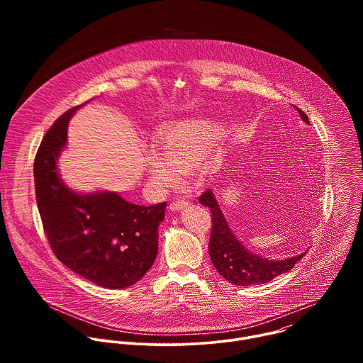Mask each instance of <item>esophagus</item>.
I'll list each match as a JSON object with an SVG mask.
<instances>
[{
	"label": "esophagus",
	"instance_id": "esophagus-1",
	"mask_svg": "<svg viewBox=\"0 0 363 363\" xmlns=\"http://www.w3.org/2000/svg\"><path fill=\"white\" fill-rule=\"evenodd\" d=\"M185 206H188V201L184 199V198H181V199H177V201L171 202L169 210H171V211H179V210L185 208Z\"/></svg>",
	"mask_w": 363,
	"mask_h": 363
}]
</instances>
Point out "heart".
<instances>
[{
    "label": "heart",
    "instance_id": "b5f03b06",
    "mask_svg": "<svg viewBox=\"0 0 363 363\" xmlns=\"http://www.w3.org/2000/svg\"><path fill=\"white\" fill-rule=\"evenodd\" d=\"M221 125L210 119H196L177 123L157 138V149L146 157L149 178L162 188L179 182V174L198 169L216 147Z\"/></svg>",
    "mask_w": 363,
    "mask_h": 363
}]
</instances>
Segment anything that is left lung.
<instances>
[{
    "instance_id": "1",
    "label": "left lung",
    "mask_w": 363,
    "mask_h": 363,
    "mask_svg": "<svg viewBox=\"0 0 363 363\" xmlns=\"http://www.w3.org/2000/svg\"><path fill=\"white\" fill-rule=\"evenodd\" d=\"M296 111L301 121L310 125L307 115L298 108H296ZM199 202L208 206L213 216V231L208 247L211 262L217 272L227 281L235 286L269 283L274 277L291 270L306 254L300 252L298 255L287 257L284 260H269L266 257L258 255L245 248V245L233 233L211 189H206L199 196Z\"/></svg>"
}]
</instances>
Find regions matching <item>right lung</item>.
I'll return each instance as SVG.
<instances>
[{
  "label": "right lung",
  "mask_w": 363,
  "mask_h": 363,
  "mask_svg": "<svg viewBox=\"0 0 363 363\" xmlns=\"http://www.w3.org/2000/svg\"><path fill=\"white\" fill-rule=\"evenodd\" d=\"M86 103L62 115L40 143L34 160L37 206L48 242L66 267L100 287L125 289L157 258L167 203L145 206L116 192L82 194L65 184L59 158L67 145L69 121Z\"/></svg>",
  "instance_id": "right-lung-1"
}]
</instances>
